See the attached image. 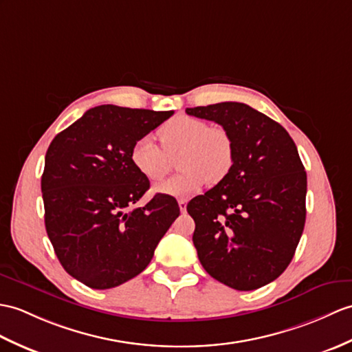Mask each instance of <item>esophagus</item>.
<instances>
[{"label": "esophagus", "mask_w": 352, "mask_h": 352, "mask_svg": "<svg viewBox=\"0 0 352 352\" xmlns=\"http://www.w3.org/2000/svg\"><path fill=\"white\" fill-rule=\"evenodd\" d=\"M178 207L182 213H186V208H187V201L186 199H178Z\"/></svg>", "instance_id": "34e87169"}]
</instances>
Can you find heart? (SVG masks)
<instances>
[{
  "instance_id": "obj_1",
  "label": "heart",
  "mask_w": 352,
  "mask_h": 352,
  "mask_svg": "<svg viewBox=\"0 0 352 352\" xmlns=\"http://www.w3.org/2000/svg\"><path fill=\"white\" fill-rule=\"evenodd\" d=\"M160 146L151 136L138 139L130 151L133 166L151 183L165 178L178 156L182 173L156 187L159 193L190 196L204 183L216 184L230 174L234 165V142L223 127H208L204 120L178 116L157 130Z\"/></svg>"
}]
</instances>
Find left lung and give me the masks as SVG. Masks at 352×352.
Returning <instances> with one entry per match:
<instances>
[{
	"instance_id": "8db88e82",
	"label": "left lung",
	"mask_w": 352,
	"mask_h": 352,
	"mask_svg": "<svg viewBox=\"0 0 352 352\" xmlns=\"http://www.w3.org/2000/svg\"><path fill=\"white\" fill-rule=\"evenodd\" d=\"M186 112L217 122L234 142L230 174L187 204L198 258L226 287L258 289L287 270L303 234L307 177L297 146L279 122L249 104Z\"/></svg>"
}]
</instances>
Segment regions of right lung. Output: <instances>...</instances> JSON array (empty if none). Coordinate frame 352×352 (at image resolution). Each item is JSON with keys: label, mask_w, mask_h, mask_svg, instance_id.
<instances>
[{"label": "right lung", "mask_w": 352, "mask_h": 352, "mask_svg": "<svg viewBox=\"0 0 352 352\" xmlns=\"http://www.w3.org/2000/svg\"><path fill=\"white\" fill-rule=\"evenodd\" d=\"M173 113L96 106L49 145L42 175L46 232L65 272L89 288H116L144 272L179 216L177 199L165 193L133 206L150 182L130 159L138 139Z\"/></svg>", "instance_id": "right-lung-1"}]
</instances>
